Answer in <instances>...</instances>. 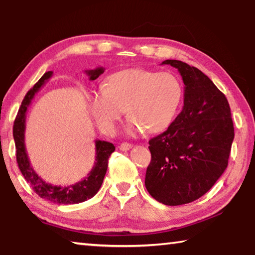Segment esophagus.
I'll list each match as a JSON object with an SVG mask.
<instances>
[{"instance_id":"esophagus-1","label":"esophagus","mask_w":255,"mask_h":255,"mask_svg":"<svg viewBox=\"0 0 255 255\" xmlns=\"http://www.w3.org/2000/svg\"><path fill=\"white\" fill-rule=\"evenodd\" d=\"M131 147H132V145L129 144V143H123V144H120V146H119L120 150H124V152H127V150H129Z\"/></svg>"}]
</instances>
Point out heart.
Segmentation results:
<instances>
[{"mask_svg":"<svg viewBox=\"0 0 255 255\" xmlns=\"http://www.w3.org/2000/svg\"><path fill=\"white\" fill-rule=\"evenodd\" d=\"M183 84L171 72H155L145 68H127L108 77L100 91L88 99L98 127L114 133L127 111L128 135L145 129L149 133L166 130L178 117L183 103Z\"/></svg>","mask_w":255,"mask_h":255,"instance_id":"b5f03b06","label":"heart"}]
</instances>
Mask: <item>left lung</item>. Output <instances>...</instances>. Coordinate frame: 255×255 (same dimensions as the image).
<instances>
[{
	"mask_svg": "<svg viewBox=\"0 0 255 255\" xmlns=\"http://www.w3.org/2000/svg\"><path fill=\"white\" fill-rule=\"evenodd\" d=\"M178 68L184 83L182 111L148 143L152 161L146 171L149 195L166 206L199 199L226 170L234 126L226 97L198 68L175 59L162 65Z\"/></svg>",
	"mask_w": 255,
	"mask_h": 255,
	"instance_id": "1",
	"label": "left lung"
}]
</instances>
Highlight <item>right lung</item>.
Masks as SVG:
<instances>
[{
	"mask_svg": "<svg viewBox=\"0 0 255 255\" xmlns=\"http://www.w3.org/2000/svg\"><path fill=\"white\" fill-rule=\"evenodd\" d=\"M105 72L103 67H97L96 70L84 71L90 80L94 81L98 79L102 73ZM53 72H47L41 76V79L33 85V88L25 94L21 107L16 115L13 125V138L16 149V162H18L19 169L21 173L27 180V182L31 185L34 192L40 198L49 200L54 204H63V205H73L80 204L96 195L101 188V184L105 179L106 172L108 169V159L110 155L115 152L116 147L112 143L106 140H96V162L92 170L90 171L88 176L83 180L79 181L75 184L70 185H53L42 180L32 169L30 164L27 150H25L24 144V131H25V118H27L28 108L31 103L32 99L39 90L42 88L47 81H48Z\"/></svg>",
	"mask_w": 255,
	"mask_h": 255,
	"instance_id": "obj_1",
	"label": "right lung"
}]
</instances>
